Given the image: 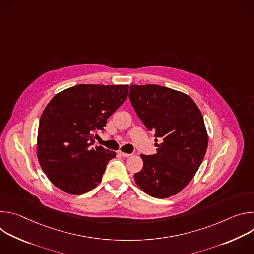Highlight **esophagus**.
Wrapping results in <instances>:
<instances>
[{
  "mask_svg": "<svg viewBox=\"0 0 254 254\" xmlns=\"http://www.w3.org/2000/svg\"><path fill=\"white\" fill-rule=\"evenodd\" d=\"M120 155L124 158H128L131 156V154H127V153H124V152H120Z\"/></svg>",
  "mask_w": 254,
  "mask_h": 254,
  "instance_id": "34e87169",
  "label": "esophagus"
}]
</instances>
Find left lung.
Instances as JSON below:
<instances>
[{"instance_id": "1", "label": "left lung", "mask_w": 254, "mask_h": 254, "mask_svg": "<svg viewBox=\"0 0 254 254\" xmlns=\"http://www.w3.org/2000/svg\"><path fill=\"white\" fill-rule=\"evenodd\" d=\"M132 107L148 130L163 138L157 154L140 155L143 167L134 174L136 185L155 198L182 191L198 171L208 147L203 116L187 94L168 87L131 85Z\"/></svg>"}]
</instances>
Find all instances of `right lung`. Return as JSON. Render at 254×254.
<instances>
[{"label":"right lung","mask_w":254,"mask_h":254,"mask_svg":"<svg viewBox=\"0 0 254 254\" xmlns=\"http://www.w3.org/2000/svg\"><path fill=\"white\" fill-rule=\"evenodd\" d=\"M128 85L78 84L57 93L40 119L37 157L51 183L71 195L101 181L116 152L93 147L94 134L124 103Z\"/></svg>","instance_id":"right-lung-1"}]
</instances>
